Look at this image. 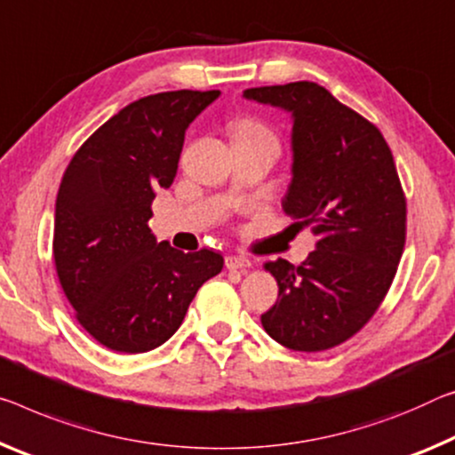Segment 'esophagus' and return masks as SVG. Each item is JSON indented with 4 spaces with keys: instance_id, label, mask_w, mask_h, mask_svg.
Instances as JSON below:
<instances>
[{
    "instance_id": "34e87169",
    "label": "esophagus",
    "mask_w": 455,
    "mask_h": 455,
    "mask_svg": "<svg viewBox=\"0 0 455 455\" xmlns=\"http://www.w3.org/2000/svg\"><path fill=\"white\" fill-rule=\"evenodd\" d=\"M225 265H227V269L236 271V269H249L251 261L247 257H241V255H228L225 259Z\"/></svg>"
}]
</instances>
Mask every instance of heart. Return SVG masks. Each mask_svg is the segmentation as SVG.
I'll return each instance as SVG.
<instances>
[{"instance_id": "obj_1", "label": "heart", "mask_w": 455, "mask_h": 455, "mask_svg": "<svg viewBox=\"0 0 455 455\" xmlns=\"http://www.w3.org/2000/svg\"><path fill=\"white\" fill-rule=\"evenodd\" d=\"M235 132H236V133H253V135H265V137H271L269 133L265 132V127H261L259 124H253V121H243V124L236 125Z\"/></svg>"}]
</instances>
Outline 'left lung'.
<instances>
[{
    "label": "left lung",
    "mask_w": 455,
    "mask_h": 455,
    "mask_svg": "<svg viewBox=\"0 0 455 455\" xmlns=\"http://www.w3.org/2000/svg\"><path fill=\"white\" fill-rule=\"evenodd\" d=\"M243 97L291 115V182L281 206L318 236L301 265L265 263L279 295L261 323L290 350L334 348L377 312L405 247L393 154L371 121L315 83L257 86Z\"/></svg>",
    "instance_id": "obj_1"
}]
</instances>
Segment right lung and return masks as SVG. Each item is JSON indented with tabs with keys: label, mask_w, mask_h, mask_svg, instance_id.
<instances>
[{
	"label": "right lung",
	"mask_w": 455,
	"mask_h": 455,
	"mask_svg": "<svg viewBox=\"0 0 455 455\" xmlns=\"http://www.w3.org/2000/svg\"><path fill=\"white\" fill-rule=\"evenodd\" d=\"M220 91L133 100L100 125L64 172L54 263L76 320L115 352L154 350L182 323L200 285L219 275L214 251L182 253L149 228L156 190L170 188L186 129Z\"/></svg>",
	"instance_id": "add662e5"
}]
</instances>
